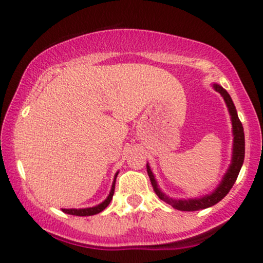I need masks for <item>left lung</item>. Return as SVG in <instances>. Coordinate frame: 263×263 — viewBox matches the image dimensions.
Instances as JSON below:
<instances>
[{"mask_svg": "<svg viewBox=\"0 0 263 263\" xmlns=\"http://www.w3.org/2000/svg\"><path fill=\"white\" fill-rule=\"evenodd\" d=\"M213 87L222 96V98H224L225 104L226 106H228L229 112H230L231 116L232 135H234L231 164L230 167H229L228 172L225 173L224 178H222L221 183L219 184L218 188L214 190L211 194L204 195V197L201 198L188 199V200H185V199H178L177 200V199L170 198L168 195H165L164 193L158 188V184H157V180L155 179V176H153L151 167L148 165V163H147V173H148L151 183H152L153 190H155L156 194L158 195V198L161 199V200L170 204L171 206L174 208V209L182 211H195L200 209H206V208H210L213 206V205H215L216 203H219V201L221 200V199H224L226 197V194L230 192L232 185L236 182L241 167H242L243 158H245V134H243L242 123H241L240 119H238L236 107H235L234 102H232L228 91H226L225 89H222L220 85H218V84H214Z\"/></svg>", "mask_w": 263, "mask_h": 263, "instance_id": "1", "label": "left lung"}]
</instances>
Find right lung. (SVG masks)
I'll return each instance as SVG.
<instances>
[{
  "label": "right lung",
  "mask_w": 263,
  "mask_h": 263,
  "mask_svg": "<svg viewBox=\"0 0 263 263\" xmlns=\"http://www.w3.org/2000/svg\"><path fill=\"white\" fill-rule=\"evenodd\" d=\"M116 177H117V173H116V176H115L112 186H111V190H110V194H108V197L105 199L101 204L96 205V206H92V208H84V209H62V210L64 211L65 214H70V215H77V216H90V215H95V214L101 213V211L104 210L108 204H110L111 199H112V197H114Z\"/></svg>",
  "instance_id": "obj_1"
}]
</instances>
